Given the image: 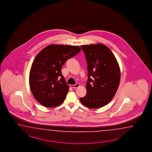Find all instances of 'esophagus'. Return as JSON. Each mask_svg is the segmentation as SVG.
<instances>
[{
  "label": "esophagus",
  "instance_id": "esophagus-1",
  "mask_svg": "<svg viewBox=\"0 0 152 152\" xmlns=\"http://www.w3.org/2000/svg\"><path fill=\"white\" fill-rule=\"evenodd\" d=\"M79 86H80V85L78 83H76V85H70V87L73 88H77Z\"/></svg>",
  "mask_w": 152,
  "mask_h": 152
}]
</instances>
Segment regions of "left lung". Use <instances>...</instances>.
<instances>
[{"instance_id": "left-lung-1", "label": "left lung", "mask_w": 152, "mask_h": 152, "mask_svg": "<svg viewBox=\"0 0 152 152\" xmlns=\"http://www.w3.org/2000/svg\"><path fill=\"white\" fill-rule=\"evenodd\" d=\"M87 62V94L80 98L82 104L90 108L106 105L114 97L119 86L121 71L111 50L102 44L82 45Z\"/></svg>"}]
</instances>
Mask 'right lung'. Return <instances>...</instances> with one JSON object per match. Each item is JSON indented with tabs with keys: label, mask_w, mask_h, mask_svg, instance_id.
<instances>
[{
	"label": "right lung",
	"mask_w": 152,
	"mask_h": 152,
	"mask_svg": "<svg viewBox=\"0 0 152 152\" xmlns=\"http://www.w3.org/2000/svg\"><path fill=\"white\" fill-rule=\"evenodd\" d=\"M81 50L78 46L51 44L37 55L30 71L29 85L41 105L56 107L64 101L69 86L62 75V66Z\"/></svg>",
	"instance_id": "right-lung-1"
}]
</instances>
